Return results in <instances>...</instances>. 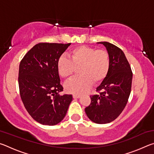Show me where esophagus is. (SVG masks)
I'll return each mask as SVG.
<instances>
[{
  "instance_id": "esophagus-1",
  "label": "esophagus",
  "mask_w": 154,
  "mask_h": 154,
  "mask_svg": "<svg viewBox=\"0 0 154 154\" xmlns=\"http://www.w3.org/2000/svg\"><path fill=\"white\" fill-rule=\"evenodd\" d=\"M81 95L79 94H72V97H73L74 98H80Z\"/></svg>"
}]
</instances>
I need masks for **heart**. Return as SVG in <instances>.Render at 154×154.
Instances as JSON below:
<instances>
[{"label":"heart","mask_w":154,"mask_h":154,"mask_svg":"<svg viewBox=\"0 0 154 154\" xmlns=\"http://www.w3.org/2000/svg\"><path fill=\"white\" fill-rule=\"evenodd\" d=\"M69 58L60 57L57 62L58 73L64 79H71L76 69L79 77L65 84L67 92L80 94L94 83L97 85L107 76L111 66L110 56L106 51L89 46L77 47L70 51Z\"/></svg>","instance_id":"heart-1"}]
</instances>
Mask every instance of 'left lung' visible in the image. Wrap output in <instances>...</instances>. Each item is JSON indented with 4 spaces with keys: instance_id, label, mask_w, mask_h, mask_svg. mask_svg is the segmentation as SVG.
<instances>
[{
    "instance_id": "left-lung-1",
    "label": "left lung",
    "mask_w": 154,
    "mask_h": 154,
    "mask_svg": "<svg viewBox=\"0 0 154 154\" xmlns=\"http://www.w3.org/2000/svg\"><path fill=\"white\" fill-rule=\"evenodd\" d=\"M105 46L110 56L111 66L107 76L96 88L98 94L90 96V105L85 109L91 121L96 124L113 122L126 106L131 92L132 72L121 49L108 42Z\"/></svg>"
}]
</instances>
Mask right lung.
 Returning a JSON list of instances; mask_svg holds the SVG:
<instances>
[{
    "label": "right lung",
    "instance_id": "add662e5",
    "mask_svg": "<svg viewBox=\"0 0 154 154\" xmlns=\"http://www.w3.org/2000/svg\"><path fill=\"white\" fill-rule=\"evenodd\" d=\"M71 43H40L27 52L19 67L20 94L30 116L38 123L54 126L66 116L71 94L63 91L57 62Z\"/></svg>",
    "mask_w": 154,
    "mask_h": 154
}]
</instances>
